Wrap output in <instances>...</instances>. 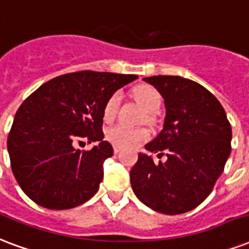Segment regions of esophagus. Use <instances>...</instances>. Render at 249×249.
Here are the masks:
<instances>
[{
  "label": "esophagus",
  "mask_w": 249,
  "mask_h": 249,
  "mask_svg": "<svg viewBox=\"0 0 249 249\" xmlns=\"http://www.w3.org/2000/svg\"><path fill=\"white\" fill-rule=\"evenodd\" d=\"M121 152V148L119 147H114V153H119Z\"/></svg>",
  "instance_id": "34e87169"
}]
</instances>
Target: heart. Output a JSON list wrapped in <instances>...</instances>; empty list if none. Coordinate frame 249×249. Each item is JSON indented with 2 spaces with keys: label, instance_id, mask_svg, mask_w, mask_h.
Masks as SVG:
<instances>
[{
  "label": "heart",
  "instance_id": "heart-1",
  "mask_svg": "<svg viewBox=\"0 0 249 249\" xmlns=\"http://www.w3.org/2000/svg\"><path fill=\"white\" fill-rule=\"evenodd\" d=\"M135 100L147 113H155L160 106L161 98L159 91L149 85H142L136 88ZM121 104V94L113 93L106 101L104 109L105 121H111L117 115L118 107ZM149 138V132L143 127H130L126 124H115L106 131V139L121 148H134L142 144Z\"/></svg>",
  "mask_w": 249,
  "mask_h": 249
}]
</instances>
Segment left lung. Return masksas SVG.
I'll use <instances>...</instances> for the list:
<instances>
[{
    "mask_svg": "<svg viewBox=\"0 0 249 249\" xmlns=\"http://www.w3.org/2000/svg\"><path fill=\"white\" fill-rule=\"evenodd\" d=\"M164 98V126L149 152H165L167 161L139 153L130 172L134 193L149 209L177 215L196 209L211 193L231 153L232 131L220 102L207 90L180 76L143 78Z\"/></svg>",
    "mask_w": 249,
    "mask_h": 249,
    "instance_id": "left-lung-1",
    "label": "left lung"
}]
</instances>
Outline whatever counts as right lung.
<instances>
[{
    "instance_id": "1",
    "label": "right lung",
    "mask_w": 249,
    "mask_h": 249,
    "mask_svg": "<svg viewBox=\"0 0 249 249\" xmlns=\"http://www.w3.org/2000/svg\"><path fill=\"white\" fill-rule=\"evenodd\" d=\"M136 74L82 71L43 84L20 105L7 136L11 171L39 206L65 210L90 199L113 147L104 140L106 101ZM98 141L90 151L76 144Z\"/></svg>"
}]
</instances>
